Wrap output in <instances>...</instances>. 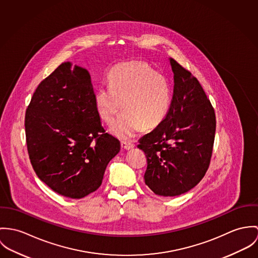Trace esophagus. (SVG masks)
Here are the masks:
<instances>
[{
  "label": "esophagus",
  "mask_w": 258,
  "mask_h": 258,
  "mask_svg": "<svg viewBox=\"0 0 258 258\" xmlns=\"http://www.w3.org/2000/svg\"><path fill=\"white\" fill-rule=\"evenodd\" d=\"M120 145H121V148L124 150H130L135 147V144L130 143V142H121Z\"/></svg>",
  "instance_id": "esophagus-1"
}]
</instances>
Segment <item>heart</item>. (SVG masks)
Returning a JSON list of instances; mask_svg holds the SVG:
<instances>
[{"label": "heart", "instance_id": "heart-1", "mask_svg": "<svg viewBox=\"0 0 258 258\" xmlns=\"http://www.w3.org/2000/svg\"><path fill=\"white\" fill-rule=\"evenodd\" d=\"M99 115L108 123L123 106L124 112L111 127L119 139L135 137L144 125H158L171 105V88L167 78L144 63L128 62L115 66L109 74V85L94 95Z\"/></svg>", "mask_w": 258, "mask_h": 258}]
</instances>
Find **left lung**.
Segmentation results:
<instances>
[{"label":"left lung","instance_id":"left-lung-1","mask_svg":"<svg viewBox=\"0 0 258 258\" xmlns=\"http://www.w3.org/2000/svg\"><path fill=\"white\" fill-rule=\"evenodd\" d=\"M174 74L170 109L140 140L145 153V184L156 195L174 197L194 188L209 168L216 133L214 108L191 72L169 58Z\"/></svg>","mask_w":258,"mask_h":258}]
</instances>
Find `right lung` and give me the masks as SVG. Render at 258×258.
I'll list each match as a JSON object with an SVG mask.
<instances>
[{
    "mask_svg": "<svg viewBox=\"0 0 258 258\" xmlns=\"http://www.w3.org/2000/svg\"><path fill=\"white\" fill-rule=\"evenodd\" d=\"M85 68L64 62L40 84L26 112L29 159L37 177L64 197L81 199L102 184L120 149L105 133Z\"/></svg>",
    "mask_w": 258,
    "mask_h": 258,
    "instance_id": "1",
    "label": "right lung"
}]
</instances>
